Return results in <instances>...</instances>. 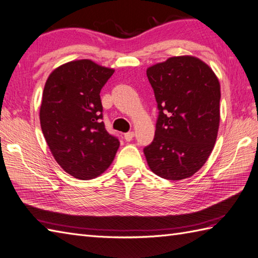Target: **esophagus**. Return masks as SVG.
<instances>
[{
	"instance_id": "34e87169",
	"label": "esophagus",
	"mask_w": 258,
	"mask_h": 258,
	"mask_svg": "<svg viewBox=\"0 0 258 258\" xmlns=\"http://www.w3.org/2000/svg\"><path fill=\"white\" fill-rule=\"evenodd\" d=\"M134 132H128V133H126V134H124V139H125V141H127V142H131L133 140V138H134Z\"/></svg>"
}]
</instances>
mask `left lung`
I'll use <instances>...</instances> for the list:
<instances>
[{
	"instance_id": "8db88e82",
	"label": "left lung",
	"mask_w": 258,
	"mask_h": 258,
	"mask_svg": "<svg viewBox=\"0 0 258 258\" xmlns=\"http://www.w3.org/2000/svg\"><path fill=\"white\" fill-rule=\"evenodd\" d=\"M146 74L160 111L154 140L144 149L147 164L165 179L190 177L217 139L220 82L206 63L189 55L169 57Z\"/></svg>"
}]
</instances>
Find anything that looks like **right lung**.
Returning a JSON list of instances; mask_svg holds the SVG:
<instances>
[{
    "label": "right lung",
    "mask_w": 258,
    "mask_h": 258,
    "mask_svg": "<svg viewBox=\"0 0 258 258\" xmlns=\"http://www.w3.org/2000/svg\"><path fill=\"white\" fill-rule=\"evenodd\" d=\"M114 73L91 59L65 63L48 76L40 122L52 155L75 178L91 179L105 172L119 147L102 122V87Z\"/></svg>",
    "instance_id": "1"
}]
</instances>
